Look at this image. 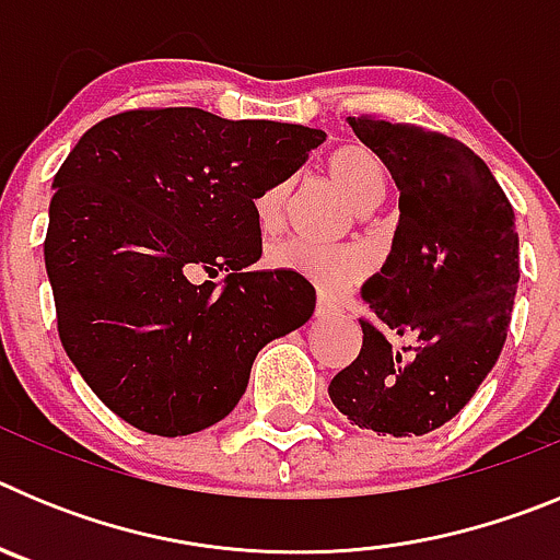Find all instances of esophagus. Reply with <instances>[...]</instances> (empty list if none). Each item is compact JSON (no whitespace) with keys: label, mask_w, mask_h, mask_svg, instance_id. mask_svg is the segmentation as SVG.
<instances>
[{"label":"esophagus","mask_w":560,"mask_h":560,"mask_svg":"<svg viewBox=\"0 0 560 560\" xmlns=\"http://www.w3.org/2000/svg\"><path fill=\"white\" fill-rule=\"evenodd\" d=\"M316 319H330V316H336L339 314V305L334 303V300H328V296H319V300H316Z\"/></svg>","instance_id":"34e87169"}]
</instances>
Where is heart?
Segmentation results:
<instances>
[{"instance_id":"obj_1","label":"heart","mask_w":560,"mask_h":560,"mask_svg":"<svg viewBox=\"0 0 560 560\" xmlns=\"http://www.w3.org/2000/svg\"><path fill=\"white\" fill-rule=\"evenodd\" d=\"M330 182L345 192V199L355 210H370L378 205L387 192V167L364 145H341L325 160ZM289 182H275L266 190L257 192L255 221L264 232H275L283 224L285 205H289ZM271 269L291 271V275L308 280L314 289L328 296H339L359 285L368 277L370 264L353 246L339 249H316L300 241L275 244L266 255Z\"/></svg>"}]
</instances>
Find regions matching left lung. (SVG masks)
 I'll return each mask as SVG.
<instances>
[{
    "mask_svg": "<svg viewBox=\"0 0 560 560\" xmlns=\"http://www.w3.org/2000/svg\"><path fill=\"white\" fill-rule=\"evenodd\" d=\"M400 190L387 264L364 285L361 350L328 395L359 429L420 438L474 398L508 339L518 285L513 207L482 160L412 122L348 117ZM401 348H397V341Z\"/></svg>",
    "mask_w": 560,
    "mask_h": 560,
    "instance_id": "8db88e82",
    "label": "left lung"
}]
</instances>
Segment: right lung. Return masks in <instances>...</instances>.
<instances>
[{
  "label": "right lung",
  "mask_w": 560,
  "mask_h": 560,
  "mask_svg": "<svg viewBox=\"0 0 560 560\" xmlns=\"http://www.w3.org/2000/svg\"><path fill=\"white\" fill-rule=\"evenodd\" d=\"M323 140L171 106L112 114L69 151L44 264L63 350L117 418L162 438L201 432L235 409L257 350L308 323V280L249 266L264 252L257 192Z\"/></svg>",
  "instance_id": "obj_1"
}]
</instances>
